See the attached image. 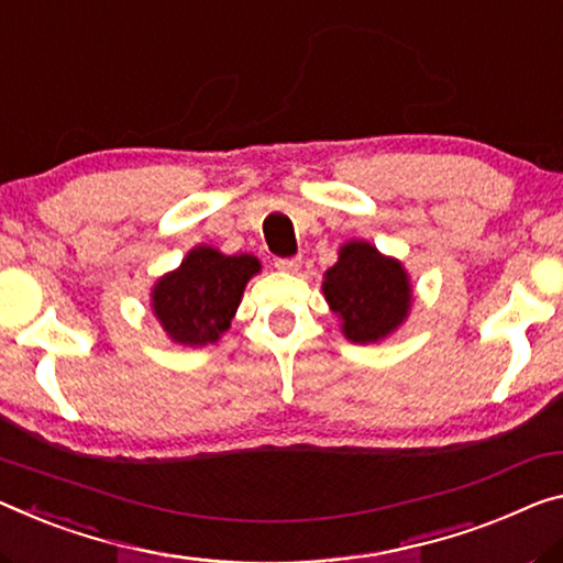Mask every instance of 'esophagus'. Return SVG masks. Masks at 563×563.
<instances>
[{"label": "esophagus", "mask_w": 563, "mask_h": 563, "mask_svg": "<svg viewBox=\"0 0 563 563\" xmlns=\"http://www.w3.org/2000/svg\"><path fill=\"white\" fill-rule=\"evenodd\" d=\"M274 266L279 272H289V274H297L299 266H301V258L299 256H291V258H276Z\"/></svg>", "instance_id": "esophagus-1"}]
</instances>
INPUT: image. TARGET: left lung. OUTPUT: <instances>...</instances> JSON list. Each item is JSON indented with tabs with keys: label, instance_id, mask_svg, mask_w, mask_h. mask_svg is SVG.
I'll use <instances>...</instances> for the list:
<instances>
[{
	"label": "left lung",
	"instance_id": "8db88e82",
	"mask_svg": "<svg viewBox=\"0 0 563 563\" xmlns=\"http://www.w3.org/2000/svg\"><path fill=\"white\" fill-rule=\"evenodd\" d=\"M322 291L352 344H375L395 334L410 317L412 284L400 258L369 241L340 246L336 264L324 272Z\"/></svg>",
	"mask_w": 563,
	"mask_h": 563
}]
</instances>
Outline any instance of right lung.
Returning a JSON list of instances; mask_svg holds the SVG:
<instances>
[{"label": "right lung", "mask_w": 563, "mask_h": 563, "mask_svg": "<svg viewBox=\"0 0 563 563\" xmlns=\"http://www.w3.org/2000/svg\"><path fill=\"white\" fill-rule=\"evenodd\" d=\"M262 272L252 254L229 256L209 244L194 246L178 269L158 276L151 309L170 342L184 347L216 344L231 327L244 289Z\"/></svg>", "instance_id": "1"}]
</instances>
